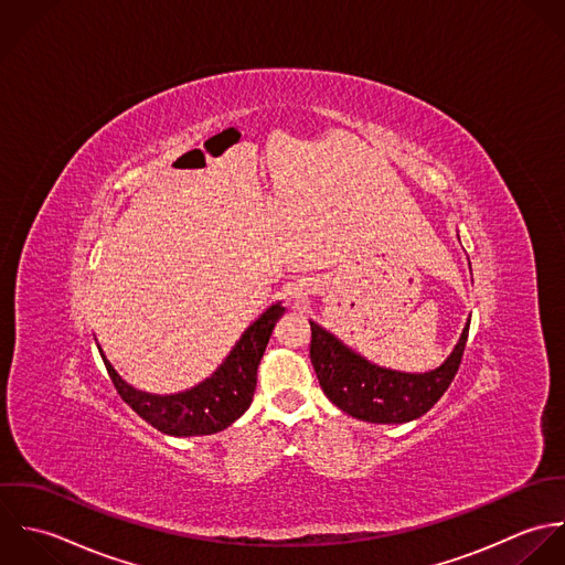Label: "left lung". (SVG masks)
<instances>
[{
    "label": "left lung",
    "instance_id": "obj_1",
    "mask_svg": "<svg viewBox=\"0 0 565 565\" xmlns=\"http://www.w3.org/2000/svg\"><path fill=\"white\" fill-rule=\"evenodd\" d=\"M310 326V358L323 393L342 413L369 424H406L426 415L448 391L469 334L467 319L450 355L437 369L406 373L373 364L330 330L315 321Z\"/></svg>",
    "mask_w": 565,
    "mask_h": 565
}]
</instances>
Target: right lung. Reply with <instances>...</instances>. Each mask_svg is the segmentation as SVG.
<instances>
[{
  "label": "right lung",
  "mask_w": 565,
  "mask_h": 565,
  "mask_svg": "<svg viewBox=\"0 0 565 565\" xmlns=\"http://www.w3.org/2000/svg\"><path fill=\"white\" fill-rule=\"evenodd\" d=\"M286 308L281 301L268 306L233 344L218 369L192 388L154 395L130 386L119 377L107 360L103 347L100 355L114 380L119 397L152 428L170 437H203L216 435L239 419L253 402L257 384V366L266 344Z\"/></svg>",
  "instance_id": "add662e5"
}]
</instances>
